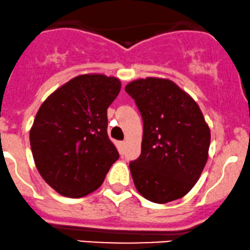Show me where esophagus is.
I'll use <instances>...</instances> for the list:
<instances>
[{
    "label": "esophagus",
    "mask_w": 250,
    "mask_h": 250,
    "mask_svg": "<svg viewBox=\"0 0 250 250\" xmlns=\"http://www.w3.org/2000/svg\"><path fill=\"white\" fill-rule=\"evenodd\" d=\"M119 148H120V153H124L125 152L126 141H120V143H119Z\"/></svg>",
    "instance_id": "obj_1"
}]
</instances>
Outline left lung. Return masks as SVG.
I'll return each mask as SVG.
<instances>
[{"label": "left lung", "instance_id": "left-lung-1", "mask_svg": "<svg viewBox=\"0 0 250 250\" xmlns=\"http://www.w3.org/2000/svg\"><path fill=\"white\" fill-rule=\"evenodd\" d=\"M125 91L144 122L141 154L130 163L135 188L158 204L182 198L199 180L208 158L211 132L198 104L167 79L135 80Z\"/></svg>", "mask_w": 250, "mask_h": 250}]
</instances>
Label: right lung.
I'll return each instance as SVG.
<instances>
[{"instance_id":"add662e5","label":"right lung","mask_w":250,"mask_h":250,"mask_svg":"<svg viewBox=\"0 0 250 250\" xmlns=\"http://www.w3.org/2000/svg\"><path fill=\"white\" fill-rule=\"evenodd\" d=\"M122 83L83 74L64 83L39 107L30 145L40 176L58 193L80 198L102 186L119 158L107 137V107Z\"/></svg>"}]
</instances>
